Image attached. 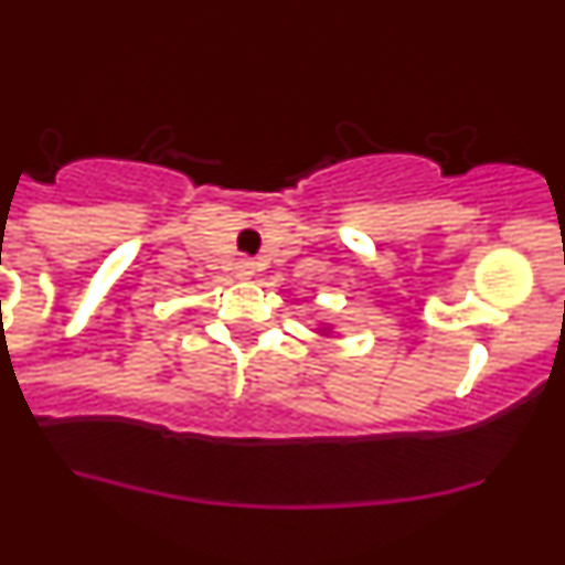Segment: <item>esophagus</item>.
<instances>
[{
  "label": "esophagus",
  "mask_w": 565,
  "mask_h": 565,
  "mask_svg": "<svg viewBox=\"0 0 565 565\" xmlns=\"http://www.w3.org/2000/svg\"><path fill=\"white\" fill-rule=\"evenodd\" d=\"M237 276L239 278H250V276H254V262H250V259L239 262V265H237Z\"/></svg>",
  "instance_id": "34e87169"
}]
</instances>
